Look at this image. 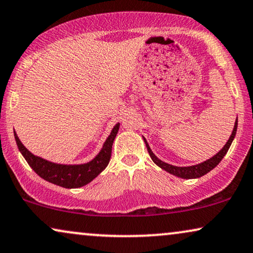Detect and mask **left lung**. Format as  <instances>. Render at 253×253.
<instances>
[{
    "instance_id": "1",
    "label": "left lung",
    "mask_w": 253,
    "mask_h": 253,
    "mask_svg": "<svg viewBox=\"0 0 253 253\" xmlns=\"http://www.w3.org/2000/svg\"><path fill=\"white\" fill-rule=\"evenodd\" d=\"M237 126H238V121H237V119H236L231 136L229 137L228 142L225 143V145L223 146L222 149L219 150L217 153H216V155L212 156L211 158L207 159L206 162L196 164V165H193V166H174V165H170V164L163 162V160H160L158 157H157L155 153L152 152V150H151V147L149 146V143L146 142L145 138H144V142H145L146 149H147V151H149V155L151 157V159H152L153 163H155L156 165H158L160 169H163L164 170H166V172L170 173V174L178 176V178L196 179V178H200V176L207 174L208 172H211L212 169H215V167L219 164V162L223 159V157L227 155L229 147H230L232 140L235 139L236 132H237Z\"/></svg>"
}]
</instances>
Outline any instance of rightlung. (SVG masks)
<instances>
[{
  "label": "right lung",
  "mask_w": 253,
  "mask_h": 253,
  "mask_svg": "<svg viewBox=\"0 0 253 253\" xmlns=\"http://www.w3.org/2000/svg\"><path fill=\"white\" fill-rule=\"evenodd\" d=\"M119 129L120 123H116L106 142L103 143L100 152L90 162L84 164H57L41 158L31 153L23 145L15 129L14 134L19 152L41 178L64 188H79L93 181L108 166L111 157V147H113L114 139L119 132Z\"/></svg>",
  "instance_id": "obj_1"
}]
</instances>
